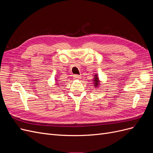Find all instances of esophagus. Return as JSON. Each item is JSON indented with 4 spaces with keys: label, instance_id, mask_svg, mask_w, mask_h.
<instances>
[{
    "label": "esophagus",
    "instance_id": "1",
    "mask_svg": "<svg viewBox=\"0 0 153 153\" xmlns=\"http://www.w3.org/2000/svg\"><path fill=\"white\" fill-rule=\"evenodd\" d=\"M73 76H74V78H75V79H76V80H78V79H80V76L78 75H75Z\"/></svg>",
    "mask_w": 153,
    "mask_h": 153
}]
</instances>
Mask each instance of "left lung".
Returning a JSON list of instances; mask_svg holds the SVG:
<instances>
[{"label":"left lung","mask_w":153,"mask_h":153,"mask_svg":"<svg viewBox=\"0 0 153 153\" xmlns=\"http://www.w3.org/2000/svg\"><path fill=\"white\" fill-rule=\"evenodd\" d=\"M93 81H94L93 84H94V85L95 88H98V87L100 85V80H99V78L98 77V75H94V78Z\"/></svg>","instance_id":"obj_1"}]
</instances>
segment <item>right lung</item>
<instances>
[{"label": "right lung", "instance_id": "add662e5", "mask_svg": "<svg viewBox=\"0 0 153 153\" xmlns=\"http://www.w3.org/2000/svg\"><path fill=\"white\" fill-rule=\"evenodd\" d=\"M56 80H57V79H56ZM57 85H59V84H57Z\"/></svg>", "mask_w": 153, "mask_h": 153}]
</instances>
